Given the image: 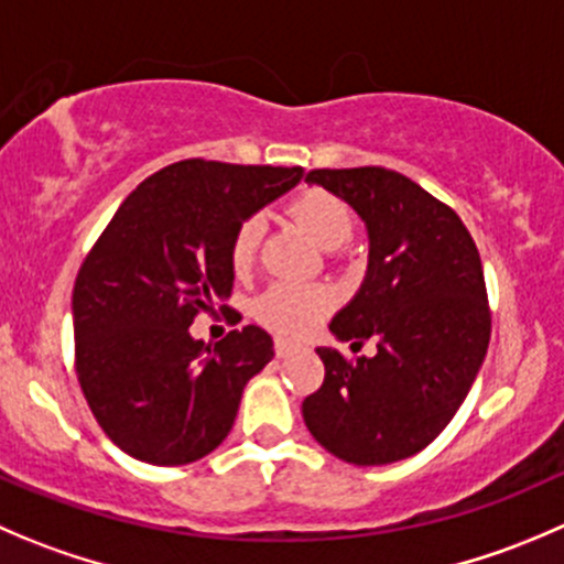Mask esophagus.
Returning <instances> with one entry per match:
<instances>
[{
    "instance_id": "1",
    "label": "esophagus",
    "mask_w": 564,
    "mask_h": 564,
    "mask_svg": "<svg viewBox=\"0 0 564 564\" xmlns=\"http://www.w3.org/2000/svg\"><path fill=\"white\" fill-rule=\"evenodd\" d=\"M294 349H297V344L289 341V338H275V355H278V358H289Z\"/></svg>"
}]
</instances>
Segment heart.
Returning a JSON list of instances; mask_svg holds the SVG:
<instances>
[{
	"mask_svg": "<svg viewBox=\"0 0 564 564\" xmlns=\"http://www.w3.org/2000/svg\"><path fill=\"white\" fill-rule=\"evenodd\" d=\"M286 212L327 250L341 248L355 231L352 209L338 195L322 187H308L294 195ZM261 237H264V223L259 215H248L234 228L228 242V264L237 275L253 270ZM333 305H336V292L325 283H272L253 300V316L283 336H303L330 314Z\"/></svg>",
	"mask_w": 564,
	"mask_h": 564,
	"instance_id": "1",
	"label": "heart"
}]
</instances>
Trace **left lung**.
Here are the masks:
<instances>
[{"label": "left lung", "mask_w": 564, "mask_h": 564, "mask_svg": "<svg viewBox=\"0 0 564 564\" xmlns=\"http://www.w3.org/2000/svg\"><path fill=\"white\" fill-rule=\"evenodd\" d=\"M305 182L369 228V275L330 330L375 358L319 347L325 382L303 419L338 460L386 466L433 444L466 399L490 341L479 250L452 206L388 167H316Z\"/></svg>", "instance_id": "1"}]
</instances>
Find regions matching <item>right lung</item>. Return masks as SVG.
<instances>
[{"instance_id":"1","label":"right lung","mask_w":564,"mask_h":564,"mask_svg":"<svg viewBox=\"0 0 564 564\" xmlns=\"http://www.w3.org/2000/svg\"><path fill=\"white\" fill-rule=\"evenodd\" d=\"M303 167L182 160L145 178L96 239L74 283V369L115 446L184 466L226 441L245 382L272 360L270 333L195 341V316H226L228 242Z\"/></svg>"}]
</instances>
